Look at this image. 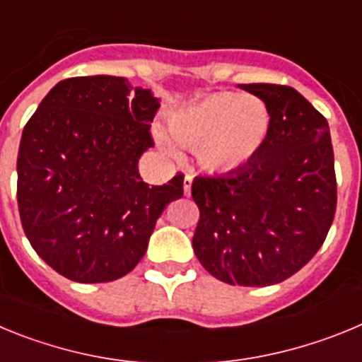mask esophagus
<instances>
[{
	"instance_id": "1",
	"label": "esophagus",
	"mask_w": 362,
	"mask_h": 362,
	"mask_svg": "<svg viewBox=\"0 0 362 362\" xmlns=\"http://www.w3.org/2000/svg\"><path fill=\"white\" fill-rule=\"evenodd\" d=\"M183 190H185V196L190 197V192H192V175H185V179H183Z\"/></svg>"
}]
</instances>
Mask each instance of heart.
<instances>
[{
    "label": "heart",
    "mask_w": 362,
    "mask_h": 362,
    "mask_svg": "<svg viewBox=\"0 0 362 362\" xmlns=\"http://www.w3.org/2000/svg\"><path fill=\"white\" fill-rule=\"evenodd\" d=\"M168 129L175 141L196 148L204 172L226 175L243 170L261 153L270 134V112L255 95L212 92L172 112ZM158 143L174 150L163 134Z\"/></svg>",
    "instance_id": "1"
}]
</instances>
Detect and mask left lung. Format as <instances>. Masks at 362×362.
<instances>
[{
  "mask_svg": "<svg viewBox=\"0 0 362 362\" xmlns=\"http://www.w3.org/2000/svg\"><path fill=\"white\" fill-rule=\"evenodd\" d=\"M239 86L264 101L270 134L243 170L194 179L199 223L192 246L216 279L270 286L299 272L325 243L337 204L334 148L328 121L296 88Z\"/></svg>",
  "mask_w": 362,
  "mask_h": 362,
  "instance_id": "8db88e82",
  "label": "left lung"
}]
</instances>
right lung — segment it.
<instances>
[{
    "instance_id": "add662e5",
    "label": "right lung",
    "mask_w": 362,
    "mask_h": 362,
    "mask_svg": "<svg viewBox=\"0 0 362 362\" xmlns=\"http://www.w3.org/2000/svg\"><path fill=\"white\" fill-rule=\"evenodd\" d=\"M158 108L152 90L127 78L83 76L57 83L25 124L19 217L32 248L66 279L127 276L166 204L183 197V174L148 187L137 170Z\"/></svg>"
}]
</instances>
